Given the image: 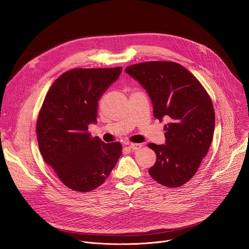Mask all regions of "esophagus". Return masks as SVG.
<instances>
[{"instance_id": "obj_1", "label": "esophagus", "mask_w": 249, "mask_h": 249, "mask_svg": "<svg viewBox=\"0 0 249 249\" xmlns=\"http://www.w3.org/2000/svg\"><path fill=\"white\" fill-rule=\"evenodd\" d=\"M129 147L130 149H132L133 151H138L142 148V144H134V143H131L129 144Z\"/></svg>"}]
</instances>
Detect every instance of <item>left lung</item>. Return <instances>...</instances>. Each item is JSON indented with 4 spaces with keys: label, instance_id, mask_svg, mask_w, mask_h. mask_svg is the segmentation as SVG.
<instances>
[{
    "label": "left lung",
    "instance_id": "left-lung-1",
    "mask_svg": "<svg viewBox=\"0 0 249 249\" xmlns=\"http://www.w3.org/2000/svg\"><path fill=\"white\" fill-rule=\"evenodd\" d=\"M125 72L151 97L155 118L164 125L165 145L150 143L157 161L150 175L166 187H179L197 172L215 129L212 100L200 82L183 66L167 61L135 64Z\"/></svg>",
    "mask_w": 249,
    "mask_h": 249
}]
</instances>
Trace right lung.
Returning a JSON list of instances; mask_svg holds the SVG:
<instances>
[{
  "mask_svg": "<svg viewBox=\"0 0 249 249\" xmlns=\"http://www.w3.org/2000/svg\"><path fill=\"white\" fill-rule=\"evenodd\" d=\"M122 68L73 69L48 90L40 109L36 136L45 162L70 189L89 192L107 178L122 155L118 142L105 144L88 132L96 123L97 103Z\"/></svg>",
  "mask_w": 249,
  "mask_h": 249,
  "instance_id": "obj_1",
  "label": "right lung"
}]
</instances>
